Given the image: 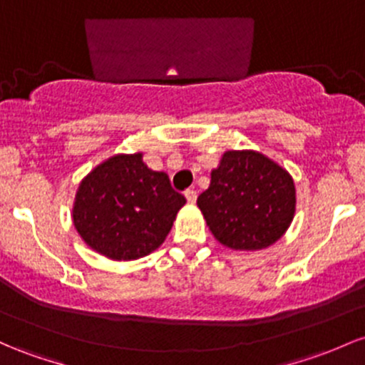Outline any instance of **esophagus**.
Instances as JSON below:
<instances>
[{"label": "esophagus", "instance_id": "obj_1", "mask_svg": "<svg viewBox=\"0 0 365 365\" xmlns=\"http://www.w3.org/2000/svg\"><path fill=\"white\" fill-rule=\"evenodd\" d=\"M185 197H187V201H189L190 204H194L195 201H197V192H195L194 189H189L185 192Z\"/></svg>", "mask_w": 365, "mask_h": 365}]
</instances>
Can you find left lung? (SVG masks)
<instances>
[{"instance_id":"obj_1","label":"left lung","mask_w":365,"mask_h":365,"mask_svg":"<svg viewBox=\"0 0 365 365\" xmlns=\"http://www.w3.org/2000/svg\"><path fill=\"white\" fill-rule=\"evenodd\" d=\"M197 206L220 244L259 251L277 242L296 211L293 176L256 150H227Z\"/></svg>"}]
</instances>
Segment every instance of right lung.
<instances>
[{
  "instance_id": "right-lung-1",
  "label": "right lung",
  "mask_w": 365,
  "mask_h": 365,
  "mask_svg": "<svg viewBox=\"0 0 365 365\" xmlns=\"http://www.w3.org/2000/svg\"><path fill=\"white\" fill-rule=\"evenodd\" d=\"M185 202L164 171L143 163L142 152L115 154L81 180L72 222L98 255L130 262L161 246Z\"/></svg>"
}]
</instances>
